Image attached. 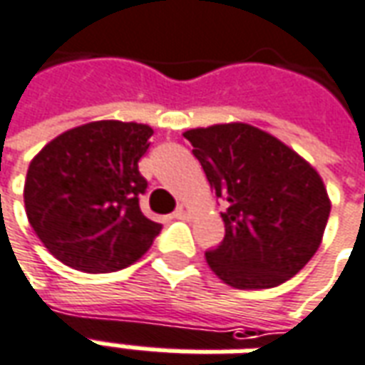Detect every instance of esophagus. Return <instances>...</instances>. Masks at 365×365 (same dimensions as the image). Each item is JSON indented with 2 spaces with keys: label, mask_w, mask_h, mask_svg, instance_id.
<instances>
[{
  "label": "esophagus",
  "mask_w": 365,
  "mask_h": 365,
  "mask_svg": "<svg viewBox=\"0 0 365 365\" xmlns=\"http://www.w3.org/2000/svg\"><path fill=\"white\" fill-rule=\"evenodd\" d=\"M190 213H191L190 205H185V203H182V205H180V207H178L174 211V217L175 219H187V217H190Z\"/></svg>",
  "instance_id": "34e87169"
}]
</instances>
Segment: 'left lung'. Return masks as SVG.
Listing matches in <instances>:
<instances>
[{"mask_svg":"<svg viewBox=\"0 0 365 365\" xmlns=\"http://www.w3.org/2000/svg\"><path fill=\"white\" fill-rule=\"evenodd\" d=\"M211 190L229 203L225 239L205 253L233 289L279 287L307 264L324 237L330 197L304 158L264 130L227 122L183 132Z\"/></svg>","mask_w":365,"mask_h":365,"instance_id":"8db88e82","label":"left lung"}]
</instances>
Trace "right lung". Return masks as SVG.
Listing matches in <instances>:
<instances>
[{"label":"right lung","instance_id":"add662e5","mask_svg":"<svg viewBox=\"0 0 365 365\" xmlns=\"http://www.w3.org/2000/svg\"><path fill=\"white\" fill-rule=\"evenodd\" d=\"M148 124L96 120L71 128L33 158L23 201L41 243L67 267L114 272L136 262L162 225L140 209L148 187L138 162Z\"/></svg>","mask_w":365,"mask_h":365}]
</instances>
